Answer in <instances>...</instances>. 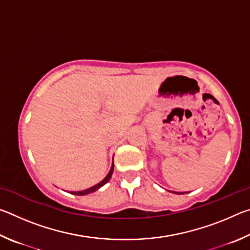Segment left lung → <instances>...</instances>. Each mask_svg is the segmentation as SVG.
Returning <instances> with one entry per match:
<instances>
[{
  "mask_svg": "<svg viewBox=\"0 0 250 250\" xmlns=\"http://www.w3.org/2000/svg\"><path fill=\"white\" fill-rule=\"evenodd\" d=\"M170 192H171V191H170ZM172 193H175V194H185L186 192H185V193H180V192H172Z\"/></svg>",
  "mask_w": 250,
  "mask_h": 250,
  "instance_id": "8db88e82",
  "label": "left lung"
}]
</instances>
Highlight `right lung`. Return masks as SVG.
Instances as JSON below:
<instances>
[{
    "instance_id": "right-lung-1",
    "label": "right lung",
    "mask_w": 250,
    "mask_h": 250,
    "mask_svg": "<svg viewBox=\"0 0 250 250\" xmlns=\"http://www.w3.org/2000/svg\"><path fill=\"white\" fill-rule=\"evenodd\" d=\"M113 167H115V164H113V162H112V166H111V167H110V171H109V173L107 174V176H105L103 181L99 182L98 184L91 186V188H87V189H83V191L69 192V193H70V194H74V195H80V196H83V195H87V194H90V193L96 192L97 189H99V188H101V186H104L105 183H108L109 180L111 179V175H112V173H113Z\"/></svg>"
}]
</instances>
